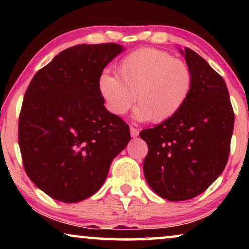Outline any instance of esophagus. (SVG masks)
I'll list each match as a JSON object with an SVG mask.
<instances>
[{
	"mask_svg": "<svg viewBox=\"0 0 249 249\" xmlns=\"http://www.w3.org/2000/svg\"><path fill=\"white\" fill-rule=\"evenodd\" d=\"M130 135H131V137H137V136L139 135V130L137 128H135V127H130Z\"/></svg>",
	"mask_w": 249,
	"mask_h": 249,
	"instance_id": "esophagus-1",
	"label": "esophagus"
}]
</instances>
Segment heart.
<instances>
[{"label": "heart", "instance_id": "1", "mask_svg": "<svg viewBox=\"0 0 249 249\" xmlns=\"http://www.w3.org/2000/svg\"><path fill=\"white\" fill-rule=\"evenodd\" d=\"M119 78L104 71L98 77V90L107 110L124 115L136 101L135 118L163 122L183 107L193 89L188 64L168 52L142 49L124 56L118 66Z\"/></svg>", "mask_w": 249, "mask_h": 249}]
</instances>
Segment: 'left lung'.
Here are the masks:
<instances>
[{
  "mask_svg": "<svg viewBox=\"0 0 249 249\" xmlns=\"http://www.w3.org/2000/svg\"><path fill=\"white\" fill-rule=\"evenodd\" d=\"M193 89L176 115L141 131L148 146L144 175L153 192L171 202L198 196L226 168L234 114L223 78L193 50H179Z\"/></svg>",
  "mask_w": 249,
  "mask_h": 249,
  "instance_id": "8db88e82",
  "label": "left lung"
}]
</instances>
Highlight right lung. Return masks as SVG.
Listing matches in <instances>:
<instances>
[{
  "label": "right lung",
  "instance_id": "right-lung-1",
  "mask_svg": "<svg viewBox=\"0 0 249 249\" xmlns=\"http://www.w3.org/2000/svg\"><path fill=\"white\" fill-rule=\"evenodd\" d=\"M124 50L114 43L69 47L27 88L18 135L23 166L54 199L77 203L93 196L130 141L129 125L105 108L97 85Z\"/></svg>",
  "mask_w": 249,
  "mask_h": 249
}]
</instances>
